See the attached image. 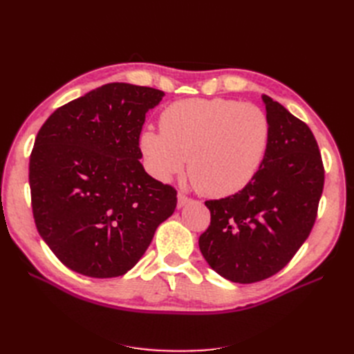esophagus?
I'll return each mask as SVG.
<instances>
[{"instance_id": "esophagus-1", "label": "esophagus", "mask_w": 354, "mask_h": 354, "mask_svg": "<svg viewBox=\"0 0 354 354\" xmlns=\"http://www.w3.org/2000/svg\"><path fill=\"white\" fill-rule=\"evenodd\" d=\"M187 202H190V198H189L187 195H185L183 192H178V195H177V207H178V208L185 207Z\"/></svg>"}]
</instances>
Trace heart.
<instances>
[{
  "label": "heart",
  "instance_id": "heart-1",
  "mask_svg": "<svg viewBox=\"0 0 354 354\" xmlns=\"http://www.w3.org/2000/svg\"><path fill=\"white\" fill-rule=\"evenodd\" d=\"M160 131L140 136L146 167L158 180L183 171L201 194L226 198L248 186L270 143L267 113L252 103L194 99L169 104L159 116Z\"/></svg>",
  "mask_w": 354,
  "mask_h": 354
}]
</instances>
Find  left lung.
I'll use <instances>...</instances> for the list:
<instances>
[{
    "instance_id": "left-lung-1",
    "label": "left lung",
    "mask_w": 354,
    "mask_h": 354,
    "mask_svg": "<svg viewBox=\"0 0 354 354\" xmlns=\"http://www.w3.org/2000/svg\"><path fill=\"white\" fill-rule=\"evenodd\" d=\"M270 143L251 183L223 199L205 201L211 212L199 248L226 279L254 283L292 260L312 232L324 192L325 168L308 125L263 95Z\"/></svg>"
}]
</instances>
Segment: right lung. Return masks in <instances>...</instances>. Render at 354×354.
Instances as JSON below:
<instances>
[{"label":"right lung","mask_w":354,"mask_h":354,"mask_svg":"<svg viewBox=\"0 0 354 354\" xmlns=\"http://www.w3.org/2000/svg\"><path fill=\"white\" fill-rule=\"evenodd\" d=\"M162 95L106 84L60 106L39 128L29 158L32 212L41 238L71 270L122 276L174 212L177 190L146 173L138 143L146 112Z\"/></svg>","instance_id":"right-lung-1"}]
</instances>
